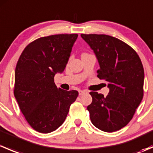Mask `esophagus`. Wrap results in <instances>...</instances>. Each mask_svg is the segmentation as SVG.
<instances>
[{
	"label": "esophagus",
	"mask_w": 153,
	"mask_h": 153,
	"mask_svg": "<svg viewBox=\"0 0 153 153\" xmlns=\"http://www.w3.org/2000/svg\"><path fill=\"white\" fill-rule=\"evenodd\" d=\"M86 91L85 90H79L78 91V93H79V95H84V93H86Z\"/></svg>",
	"instance_id": "1"
}]
</instances>
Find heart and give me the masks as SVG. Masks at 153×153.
Wrapping results in <instances>:
<instances>
[{
    "mask_svg": "<svg viewBox=\"0 0 153 153\" xmlns=\"http://www.w3.org/2000/svg\"><path fill=\"white\" fill-rule=\"evenodd\" d=\"M83 54H84V53H83Z\"/></svg>",
    "mask_w": 153,
    "mask_h": 153,
    "instance_id": "obj_1",
    "label": "heart"
}]
</instances>
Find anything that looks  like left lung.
Wrapping results in <instances>:
<instances>
[{"label":"left lung","mask_w":153,"mask_h":153,"mask_svg":"<svg viewBox=\"0 0 153 153\" xmlns=\"http://www.w3.org/2000/svg\"><path fill=\"white\" fill-rule=\"evenodd\" d=\"M100 65L98 78L108 82L106 97L90 92L87 106L92 124L106 132L119 130L132 120L143 96L144 71L139 56L124 41L106 35L81 34Z\"/></svg>","instance_id":"left-lung-1"}]
</instances>
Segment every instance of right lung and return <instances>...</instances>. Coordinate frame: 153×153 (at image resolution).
<instances>
[{
	"label": "right lung",
	"instance_id": "add662e5",
	"mask_svg": "<svg viewBox=\"0 0 153 153\" xmlns=\"http://www.w3.org/2000/svg\"><path fill=\"white\" fill-rule=\"evenodd\" d=\"M77 34H60L38 38L21 53L15 72L14 95L28 124L49 133L64 122L76 90L57 87L54 77L65 69Z\"/></svg>",
	"mask_w": 153,
	"mask_h": 153
}]
</instances>
